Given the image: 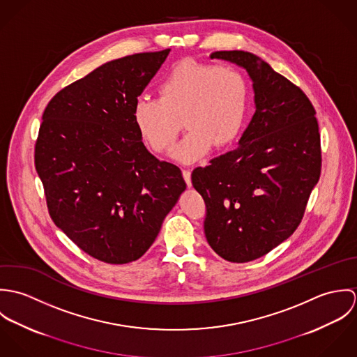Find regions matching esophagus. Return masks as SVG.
<instances>
[{
  "label": "esophagus",
  "mask_w": 357,
  "mask_h": 357,
  "mask_svg": "<svg viewBox=\"0 0 357 357\" xmlns=\"http://www.w3.org/2000/svg\"><path fill=\"white\" fill-rule=\"evenodd\" d=\"M183 177H184V180H185L187 185H188V187H191V170L184 169V170H183Z\"/></svg>",
  "instance_id": "34e87169"
}]
</instances>
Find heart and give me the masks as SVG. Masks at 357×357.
<instances>
[{"label": "heart", "mask_w": 357, "mask_h": 357, "mask_svg": "<svg viewBox=\"0 0 357 357\" xmlns=\"http://www.w3.org/2000/svg\"><path fill=\"white\" fill-rule=\"evenodd\" d=\"M158 95L135 102V126L153 151L166 153L178 136L181 118L190 130L173 158L192 162L213 144L221 147L236 137L245 119L249 88L236 67L183 61L163 77Z\"/></svg>", "instance_id": "b5f03b06"}]
</instances>
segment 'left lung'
I'll list each match as a JSON object with an SVG mask.
<instances>
[{"mask_svg":"<svg viewBox=\"0 0 357 357\" xmlns=\"http://www.w3.org/2000/svg\"><path fill=\"white\" fill-rule=\"evenodd\" d=\"M210 59L246 70L255 112L238 146L197 167L191 180L206 204L210 248L227 261L249 262L301 222L320 177L319 125L305 93L255 53L217 51Z\"/></svg>","mask_w":357,"mask_h":357,"instance_id":"obj_1","label":"left lung"}]
</instances>
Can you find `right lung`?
<instances>
[{
    "label": "right lung",
    "instance_id": "add662e5",
    "mask_svg": "<svg viewBox=\"0 0 357 357\" xmlns=\"http://www.w3.org/2000/svg\"><path fill=\"white\" fill-rule=\"evenodd\" d=\"M170 50L107 61L61 89L43 115L36 169L53 222L107 264L139 259L187 184L150 153L133 104Z\"/></svg>",
    "mask_w": 357,
    "mask_h": 357
}]
</instances>
